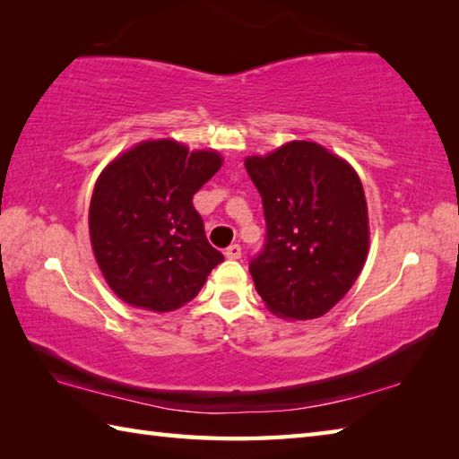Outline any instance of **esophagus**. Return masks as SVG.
<instances>
[{
	"label": "esophagus",
	"instance_id": "34e87169",
	"mask_svg": "<svg viewBox=\"0 0 459 459\" xmlns=\"http://www.w3.org/2000/svg\"><path fill=\"white\" fill-rule=\"evenodd\" d=\"M240 255H242L240 245H230L227 250H224V256L230 258V260H238Z\"/></svg>",
	"mask_w": 459,
	"mask_h": 459
}]
</instances>
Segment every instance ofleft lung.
I'll use <instances>...</instances> for the list:
<instances>
[{
	"mask_svg": "<svg viewBox=\"0 0 459 459\" xmlns=\"http://www.w3.org/2000/svg\"><path fill=\"white\" fill-rule=\"evenodd\" d=\"M245 165L266 219L264 247L248 266L256 291L278 317H321L355 284L368 252L359 175L314 142H290Z\"/></svg>",
	"mask_w": 459,
	"mask_h": 459,
	"instance_id": "left-lung-1",
	"label": "left lung"
}]
</instances>
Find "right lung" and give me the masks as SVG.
<instances>
[{"instance_id":"add662e5","label":"right lung","mask_w":459,"mask_h":459,"mask_svg":"<svg viewBox=\"0 0 459 459\" xmlns=\"http://www.w3.org/2000/svg\"><path fill=\"white\" fill-rule=\"evenodd\" d=\"M221 165L217 152L150 140L100 173L91 199V242L106 281L126 304L178 309L224 260L193 207V195Z\"/></svg>"}]
</instances>
